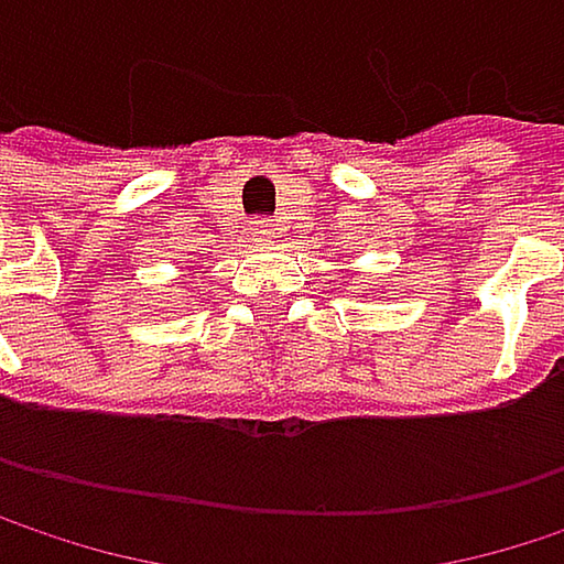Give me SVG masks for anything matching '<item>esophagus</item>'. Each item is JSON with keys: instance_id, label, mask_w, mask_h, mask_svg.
I'll return each mask as SVG.
<instances>
[{"instance_id": "1", "label": "esophagus", "mask_w": 564, "mask_h": 564, "mask_svg": "<svg viewBox=\"0 0 564 564\" xmlns=\"http://www.w3.org/2000/svg\"><path fill=\"white\" fill-rule=\"evenodd\" d=\"M278 238V225L274 221H254L251 225V241H271Z\"/></svg>"}]
</instances>
